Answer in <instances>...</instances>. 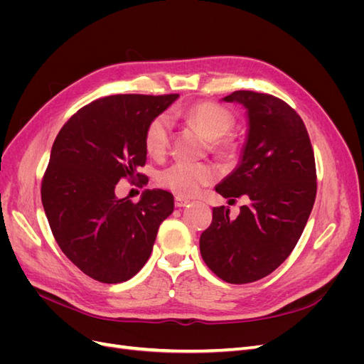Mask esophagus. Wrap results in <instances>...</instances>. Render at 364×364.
I'll return each instance as SVG.
<instances>
[{
  "mask_svg": "<svg viewBox=\"0 0 364 364\" xmlns=\"http://www.w3.org/2000/svg\"><path fill=\"white\" fill-rule=\"evenodd\" d=\"M188 203H190V200L188 199H183V197H176V199H174L176 208H183V206H186Z\"/></svg>",
  "mask_w": 364,
  "mask_h": 364,
  "instance_id": "obj_1",
  "label": "esophagus"
}]
</instances>
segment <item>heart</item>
<instances>
[{
  "instance_id": "b5f03b06",
  "label": "heart",
  "mask_w": 364,
  "mask_h": 364,
  "mask_svg": "<svg viewBox=\"0 0 364 364\" xmlns=\"http://www.w3.org/2000/svg\"><path fill=\"white\" fill-rule=\"evenodd\" d=\"M182 118L200 134L213 141L215 149H226L223 139L234 126V117L226 109L214 103H197L188 109H173L168 117L159 115L150 121L144 136V147L149 155L162 156L170 141V119ZM217 178L211 165L176 162L161 173V183L178 196L191 197Z\"/></svg>"
}]
</instances>
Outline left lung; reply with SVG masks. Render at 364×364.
<instances>
[{"mask_svg": "<svg viewBox=\"0 0 364 364\" xmlns=\"http://www.w3.org/2000/svg\"><path fill=\"white\" fill-rule=\"evenodd\" d=\"M222 102L246 109L247 134L238 165L215 191L249 203L237 218L213 209L200 253L218 278L247 284L277 270L301 238L316 199L314 153L304 121L279 98L235 91Z\"/></svg>", "mask_w": 364, "mask_h": 364, "instance_id": "obj_1", "label": "left lung"}]
</instances>
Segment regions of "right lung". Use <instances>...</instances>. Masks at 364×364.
Instances as JSON below:
<instances>
[{"mask_svg": "<svg viewBox=\"0 0 364 364\" xmlns=\"http://www.w3.org/2000/svg\"><path fill=\"white\" fill-rule=\"evenodd\" d=\"M179 95H109L82 107L60 129L42 181L51 232L68 259L105 284L130 279L147 262L159 225L174 209L168 191L118 199L119 179L144 176L146 130Z\"/></svg>", "mask_w": 364, "mask_h": 364, "instance_id": "right-lung-1", "label": "right lung"}]
</instances>
